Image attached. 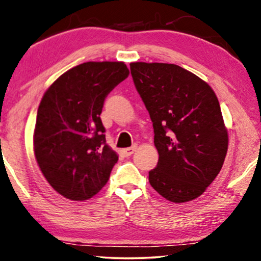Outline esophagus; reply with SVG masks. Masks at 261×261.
I'll return each instance as SVG.
<instances>
[{
  "label": "esophagus",
  "mask_w": 261,
  "mask_h": 261,
  "mask_svg": "<svg viewBox=\"0 0 261 261\" xmlns=\"http://www.w3.org/2000/svg\"><path fill=\"white\" fill-rule=\"evenodd\" d=\"M135 149H137V145L132 146V147H128V148H123V149H122V154H123L124 156H129V155L133 154Z\"/></svg>",
  "instance_id": "esophagus-1"
}]
</instances>
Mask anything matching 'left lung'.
I'll return each instance as SVG.
<instances>
[{
    "label": "left lung",
    "instance_id": "1",
    "mask_svg": "<svg viewBox=\"0 0 261 261\" xmlns=\"http://www.w3.org/2000/svg\"><path fill=\"white\" fill-rule=\"evenodd\" d=\"M130 73L152 120L159 153L149 184L171 202L197 198L227 154L228 135L215 92L174 64L132 63Z\"/></svg>",
    "mask_w": 261,
    "mask_h": 261
}]
</instances>
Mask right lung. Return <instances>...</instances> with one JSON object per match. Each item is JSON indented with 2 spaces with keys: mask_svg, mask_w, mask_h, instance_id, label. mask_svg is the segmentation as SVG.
I'll return each instance as SVG.
<instances>
[{
  "mask_svg": "<svg viewBox=\"0 0 261 261\" xmlns=\"http://www.w3.org/2000/svg\"><path fill=\"white\" fill-rule=\"evenodd\" d=\"M129 74L121 62H88L62 74L45 92L37 114L34 153L55 190L85 201L107 184L119 156L106 142V97Z\"/></svg>",
  "mask_w": 261,
  "mask_h": 261,
  "instance_id": "add662e5",
  "label": "right lung"
}]
</instances>
